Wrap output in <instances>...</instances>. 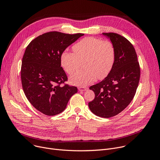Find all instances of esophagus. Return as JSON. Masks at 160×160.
<instances>
[{
  "label": "esophagus",
  "instance_id": "esophagus-1",
  "mask_svg": "<svg viewBox=\"0 0 160 160\" xmlns=\"http://www.w3.org/2000/svg\"><path fill=\"white\" fill-rule=\"evenodd\" d=\"M78 90H80V91H83V90H87V87H78Z\"/></svg>",
  "mask_w": 160,
  "mask_h": 160
}]
</instances>
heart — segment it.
<instances>
[{"instance_id":"heart-1","label":"heart","mask_w":160,"mask_h":160,"mask_svg":"<svg viewBox=\"0 0 160 160\" xmlns=\"http://www.w3.org/2000/svg\"><path fill=\"white\" fill-rule=\"evenodd\" d=\"M74 53L64 52L61 64L69 75L77 72L84 62L85 70L70 77L72 83L85 86L98 79L106 78L111 72L115 61V49L112 43L100 38L87 37L73 46Z\"/></svg>"}]
</instances>
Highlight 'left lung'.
<instances>
[{
	"label": "left lung",
	"mask_w": 160,
	"mask_h": 160,
	"mask_svg": "<svg viewBox=\"0 0 160 160\" xmlns=\"http://www.w3.org/2000/svg\"><path fill=\"white\" fill-rule=\"evenodd\" d=\"M115 49V61L109 74L101 82L90 87L95 94L88 107L102 118L117 115L131 102L138 88L141 70L133 45L116 33H103Z\"/></svg>",
	"instance_id": "1"
}]
</instances>
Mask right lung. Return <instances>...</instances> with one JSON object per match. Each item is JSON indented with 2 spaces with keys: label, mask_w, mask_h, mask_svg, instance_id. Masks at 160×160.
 I'll list each match as a JSON object with an SVG mask.
<instances>
[{
  "label": "right lung",
  "mask_w": 160,
  "mask_h": 160,
  "mask_svg": "<svg viewBox=\"0 0 160 160\" xmlns=\"http://www.w3.org/2000/svg\"><path fill=\"white\" fill-rule=\"evenodd\" d=\"M83 35L49 32L36 37L27 47L21 68L22 87L29 102L45 115L62 112L77 92V87L65 83L68 77L61 66V56Z\"/></svg>",
  "instance_id": "obj_1"
}]
</instances>
